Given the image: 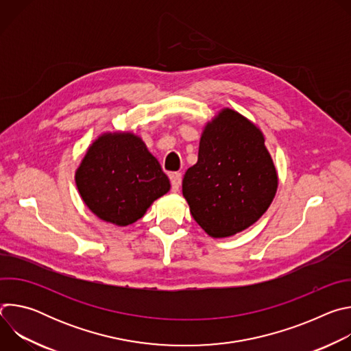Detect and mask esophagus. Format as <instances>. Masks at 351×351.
<instances>
[{
	"label": "esophagus",
	"instance_id": "obj_1",
	"mask_svg": "<svg viewBox=\"0 0 351 351\" xmlns=\"http://www.w3.org/2000/svg\"><path fill=\"white\" fill-rule=\"evenodd\" d=\"M171 184H172V191H179L180 184H182V173L175 172L171 175Z\"/></svg>",
	"mask_w": 351,
	"mask_h": 351
}]
</instances>
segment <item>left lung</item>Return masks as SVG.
Instances as JSON below:
<instances>
[{
	"instance_id": "1",
	"label": "left lung",
	"mask_w": 351,
	"mask_h": 351,
	"mask_svg": "<svg viewBox=\"0 0 351 351\" xmlns=\"http://www.w3.org/2000/svg\"><path fill=\"white\" fill-rule=\"evenodd\" d=\"M278 172L260 128L230 108L207 122L198 160L182 182L194 221L211 237H229L256 223L271 206Z\"/></svg>"
}]
</instances>
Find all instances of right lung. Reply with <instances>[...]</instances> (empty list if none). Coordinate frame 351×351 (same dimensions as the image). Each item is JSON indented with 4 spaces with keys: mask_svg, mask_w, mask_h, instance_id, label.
<instances>
[{
    "mask_svg": "<svg viewBox=\"0 0 351 351\" xmlns=\"http://www.w3.org/2000/svg\"><path fill=\"white\" fill-rule=\"evenodd\" d=\"M75 182L88 210L117 226L138 221L171 189L158 160L132 132L98 136L77 167Z\"/></svg>",
    "mask_w": 351,
    "mask_h": 351,
    "instance_id": "1",
    "label": "right lung"
}]
</instances>
